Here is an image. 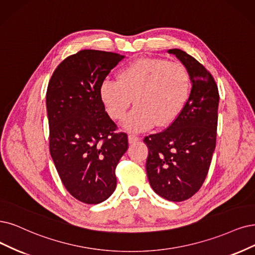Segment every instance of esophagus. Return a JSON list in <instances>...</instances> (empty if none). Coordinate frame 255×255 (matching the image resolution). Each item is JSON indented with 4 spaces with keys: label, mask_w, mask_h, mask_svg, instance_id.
Listing matches in <instances>:
<instances>
[{
    "label": "esophagus",
    "mask_w": 255,
    "mask_h": 255,
    "mask_svg": "<svg viewBox=\"0 0 255 255\" xmlns=\"http://www.w3.org/2000/svg\"><path fill=\"white\" fill-rule=\"evenodd\" d=\"M138 139H139V137L137 135H135V134H129L128 135V140H129L130 144H133V143L138 142Z\"/></svg>",
    "instance_id": "esophagus-1"
}]
</instances>
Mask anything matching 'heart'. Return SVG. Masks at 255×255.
<instances>
[{
    "instance_id": "obj_1",
    "label": "heart",
    "mask_w": 255,
    "mask_h": 255,
    "mask_svg": "<svg viewBox=\"0 0 255 255\" xmlns=\"http://www.w3.org/2000/svg\"><path fill=\"white\" fill-rule=\"evenodd\" d=\"M191 80L182 64L165 59L145 58L127 65L118 80L105 79L100 97L109 117L122 120L133 102L136 106L124 121L131 132L155 125H170L181 115L190 97Z\"/></svg>"
}]
</instances>
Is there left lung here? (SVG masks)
Returning <instances> with one entry per match:
<instances>
[{"mask_svg": "<svg viewBox=\"0 0 255 255\" xmlns=\"http://www.w3.org/2000/svg\"><path fill=\"white\" fill-rule=\"evenodd\" d=\"M190 74V97L181 115L162 132L144 137L146 171L156 194L171 202L190 199L208 174L216 144L220 94L212 74L193 56L170 49Z\"/></svg>", "mask_w": 255, "mask_h": 255, "instance_id": "8db88e82", "label": "left lung"}]
</instances>
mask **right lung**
I'll return each instance as SVG.
<instances>
[{"mask_svg": "<svg viewBox=\"0 0 255 255\" xmlns=\"http://www.w3.org/2000/svg\"><path fill=\"white\" fill-rule=\"evenodd\" d=\"M124 59L85 49L56 67L46 92L49 150L67 191L85 204L102 203L117 187L116 168L128 149L125 132L103 105L100 87Z\"/></svg>", "mask_w": 255, "mask_h": 255, "instance_id": "1", "label": "right lung"}]
</instances>
